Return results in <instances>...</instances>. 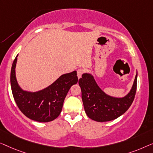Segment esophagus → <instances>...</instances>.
<instances>
[{"label": "esophagus", "instance_id": "1", "mask_svg": "<svg viewBox=\"0 0 153 153\" xmlns=\"http://www.w3.org/2000/svg\"><path fill=\"white\" fill-rule=\"evenodd\" d=\"M83 73H84V69H83V68H78V69H77V77H78V78H80L81 76H82V75Z\"/></svg>", "mask_w": 153, "mask_h": 153}]
</instances>
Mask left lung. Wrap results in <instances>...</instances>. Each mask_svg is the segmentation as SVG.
Wrapping results in <instances>:
<instances>
[{
  "mask_svg": "<svg viewBox=\"0 0 153 153\" xmlns=\"http://www.w3.org/2000/svg\"><path fill=\"white\" fill-rule=\"evenodd\" d=\"M137 73L129 93L122 98L107 95L99 87L91 74H83L79 79L82 100L88 117L98 122L114 120L126 112L134 100L137 91Z\"/></svg>",
  "mask_w": 153,
  "mask_h": 153,
  "instance_id": "obj_1",
  "label": "left lung"
}]
</instances>
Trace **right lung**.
I'll use <instances>...</instances> for the list:
<instances>
[{"label": "right lung", "mask_w": 153, "mask_h": 153, "mask_svg": "<svg viewBox=\"0 0 153 153\" xmlns=\"http://www.w3.org/2000/svg\"><path fill=\"white\" fill-rule=\"evenodd\" d=\"M17 57L13 62L10 82L17 106L29 119L38 122L52 121L61 113L64 100L72 85L78 81L77 71L62 75L54 82L40 91H25L19 85L16 77Z\"/></svg>", "instance_id": "1"}]
</instances>
